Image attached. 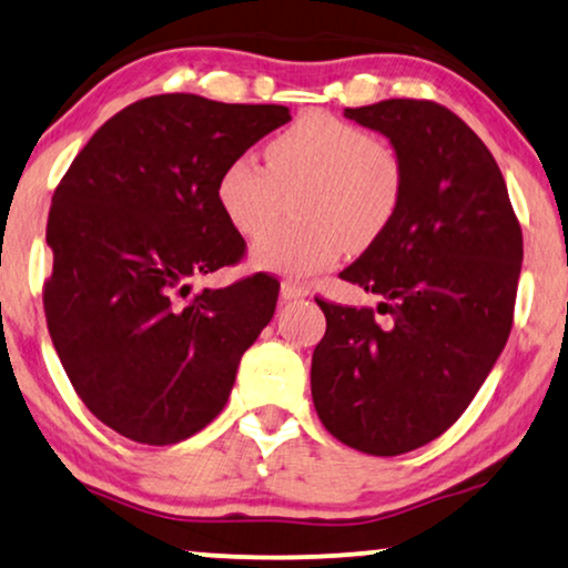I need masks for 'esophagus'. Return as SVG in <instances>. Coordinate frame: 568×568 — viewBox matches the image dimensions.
I'll use <instances>...</instances> for the list:
<instances>
[{"mask_svg":"<svg viewBox=\"0 0 568 568\" xmlns=\"http://www.w3.org/2000/svg\"><path fill=\"white\" fill-rule=\"evenodd\" d=\"M307 294H310V290L305 284L292 282V278L282 282V300H302V297H307Z\"/></svg>","mask_w":568,"mask_h":568,"instance_id":"1","label":"esophagus"}]
</instances>
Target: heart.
<instances>
[{
  "instance_id": "1",
  "label": "heart",
  "mask_w": 568,
  "mask_h": 568,
  "mask_svg": "<svg viewBox=\"0 0 568 568\" xmlns=\"http://www.w3.org/2000/svg\"><path fill=\"white\" fill-rule=\"evenodd\" d=\"M220 204L232 227L261 237L284 199L297 222L271 230L255 245L253 266L284 276L328 268L346 247L377 243L398 216L403 162L385 142L331 113H305L266 144V162L245 152L224 168Z\"/></svg>"
}]
</instances>
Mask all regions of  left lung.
<instances>
[{
  "label": "left lung",
  "mask_w": 568,
  "mask_h": 568,
  "mask_svg": "<svg viewBox=\"0 0 568 568\" xmlns=\"http://www.w3.org/2000/svg\"><path fill=\"white\" fill-rule=\"evenodd\" d=\"M346 119L390 139L403 201L377 243L341 271L369 307L317 300L325 336L310 385L325 429L367 455L410 453L476 398L511 331L523 230L494 154L432 100H379Z\"/></svg>",
  "instance_id": "1"
}]
</instances>
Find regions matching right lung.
Returning <instances> with one entry per match:
<instances>
[{"instance_id": "1", "label": "right lung", "mask_w": 568, "mask_h": 568, "mask_svg": "<svg viewBox=\"0 0 568 568\" xmlns=\"http://www.w3.org/2000/svg\"><path fill=\"white\" fill-rule=\"evenodd\" d=\"M286 121V105L144 98L61 178L45 323L77 395L126 439L175 445L212 424L274 317L278 282L266 274L189 292L245 251L216 193L224 168Z\"/></svg>"}]
</instances>
